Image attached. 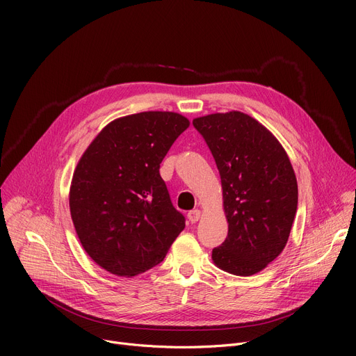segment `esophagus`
Returning <instances> with one entry per match:
<instances>
[{
    "instance_id": "34e87169",
    "label": "esophagus",
    "mask_w": 356,
    "mask_h": 356,
    "mask_svg": "<svg viewBox=\"0 0 356 356\" xmlns=\"http://www.w3.org/2000/svg\"><path fill=\"white\" fill-rule=\"evenodd\" d=\"M200 216H202V212H200L199 209L191 211V212L188 213V218H189V220H191L192 223H196V222L200 219Z\"/></svg>"
}]
</instances>
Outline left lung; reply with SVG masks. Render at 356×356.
Instances as JSON below:
<instances>
[{"instance_id":"obj_1","label":"left lung","mask_w":356,"mask_h":356,"mask_svg":"<svg viewBox=\"0 0 356 356\" xmlns=\"http://www.w3.org/2000/svg\"><path fill=\"white\" fill-rule=\"evenodd\" d=\"M220 175L225 242L212 251L213 264L248 277L284 250L297 211V180L290 159L273 133L239 111L193 120Z\"/></svg>"}]
</instances>
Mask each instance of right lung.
<instances>
[{
	"mask_svg": "<svg viewBox=\"0 0 356 356\" xmlns=\"http://www.w3.org/2000/svg\"><path fill=\"white\" fill-rule=\"evenodd\" d=\"M189 125L168 111L117 118L74 168L69 192L74 229L86 254L111 274L134 277L157 266L184 229L159 168Z\"/></svg>",
	"mask_w": 356,
	"mask_h": 356,
	"instance_id": "right-lung-1",
	"label": "right lung"
}]
</instances>
